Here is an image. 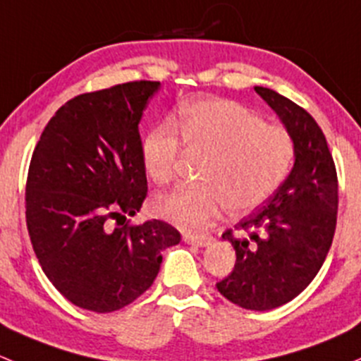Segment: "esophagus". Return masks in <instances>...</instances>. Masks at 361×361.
Here are the masks:
<instances>
[{"label": "esophagus", "instance_id": "34e87169", "mask_svg": "<svg viewBox=\"0 0 361 361\" xmlns=\"http://www.w3.org/2000/svg\"><path fill=\"white\" fill-rule=\"evenodd\" d=\"M182 240L189 245H196V247H207L214 241V238L208 235H182Z\"/></svg>", "mask_w": 361, "mask_h": 361}]
</instances>
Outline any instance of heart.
Returning a JSON list of instances; mask_svg holds the SVG:
<instances>
[{"label":"heart","instance_id":"obj_1","mask_svg":"<svg viewBox=\"0 0 361 361\" xmlns=\"http://www.w3.org/2000/svg\"><path fill=\"white\" fill-rule=\"evenodd\" d=\"M182 144L188 153L207 158L198 176L202 185L177 188L153 202L156 215L182 229L207 228L228 207L245 214L262 205L287 179L295 158L287 130L224 99L195 100L173 123L165 121L144 133L140 161L151 180L163 185L173 179Z\"/></svg>","mask_w":361,"mask_h":361}]
</instances>
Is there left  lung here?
Here are the masks:
<instances>
[{
  "instance_id": "1",
  "label": "left lung",
  "mask_w": 361,
  "mask_h": 361,
  "mask_svg": "<svg viewBox=\"0 0 361 361\" xmlns=\"http://www.w3.org/2000/svg\"><path fill=\"white\" fill-rule=\"evenodd\" d=\"M295 144L290 176L266 207L222 235L236 252L235 269L217 290L245 310L287 304L317 276L332 245L339 184L326 139L314 118L271 88L255 87Z\"/></svg>"
}]
</instances>
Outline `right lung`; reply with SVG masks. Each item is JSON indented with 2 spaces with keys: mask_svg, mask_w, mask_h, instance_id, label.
Wrapping results in <instances>:
<instances>
[{
  "mask_svg": "<svg viewBox=\"0 0 361 361\" xmlns=\"http://www.w3.org/2000/svg\"><path fill=\"white\" fill-rule=\"evenodd\" d=\"M159 81H128L68 100L44 126L25 184V222L44 274L74 306L111 313L153 285L163 221L133 226L147 195L139 123ZM116 220V226L110 224Z\"/></svg>",
  "mask_w": 361,
  "mask_h": 361,
  "instance_id": "add662e5",
  "label": "right lung"
}]
</instances>
